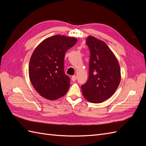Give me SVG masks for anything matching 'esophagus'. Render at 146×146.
Wrapping results in <instances>:
<instances>
[{"instance_id": "34e87169", "label": "esophagus", "mask_w": 146, "mask_h": 146, "mask_svg": "<svg viewBox=\"0 0 146 146\" xmlns=\"http://www.w3.org/2000/svg\"><path fill=\"white\" fill-rule=\"evenodd\" d=\"M71 79H72V80L73 82H75V81H76V79H77V77H76V76H72Z\"/></svg>"}]
</instances>
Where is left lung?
Masks as SVG:
<instances>
[{
	"mask_svg": "<svg viewBox=\"0 0 146 146\" xmlns=\"http://www.w3.org/2000/svg\"><path fill=\"white\" fill-rule=\"evenodd\" d=\"M86 44L90 52L89 76L81 86L82 93L90 102L101 103L117 90L121 81L120 66L105 42L90 36Z\"/></svg>",
	"mask_w": 146,
	"mask_h": 146,
	"instance_id": "8db88e82",
	"label": "left lung"
}]
</instances>
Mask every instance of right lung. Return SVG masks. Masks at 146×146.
<instances>
[{"mask_svg": "<svg viewBox=\"0 0 146 146\" xmlns=\"http://www.w3.org/2000/svg\"><path fill=\"white\" fill-rule=\"evenodd\" d=\"M77 39L55 35L44 39L31 56L29 73L30 81L38 93L48 100L64 96L70 86V78L64 73L66 52Z\"/></svg>", "mask_w": 146, "mask_h": 146, "instance_id": "1", "label": "right lung"}]
</instances>
